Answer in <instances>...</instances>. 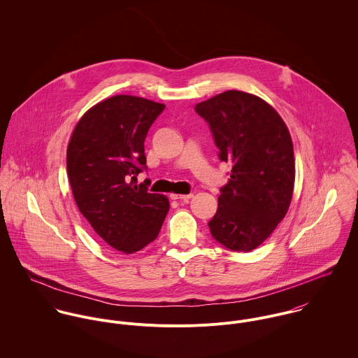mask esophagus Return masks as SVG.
I'll list each match as a JSON object with an SVG mask.
<instances>
[{
  "instance_id": "obj_1",
  "label": "esophagus",
  "mask_w": 358,
  "mask_h": 358,
  "mask_svg": "<svg viewBox=\"0 0 358 358\" xmlns=\"http://www.w3.org/2000/svg\"><path fill=\"white\" fill-rule=\"evenodd\" d=\"M172 200H180V201H189L193 199V194H171Z\"/></svg>"
}]
</instances>
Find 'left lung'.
Listing matches in <instances>:
<instances>
[{
    "label": "left lung",
    "instance_id": "left-lung-1",
    "mask_svg": "<svg viewBox=\"0 0 358 358\" xmlns=\"http://www.w3.org/2000/svg\"><path fill=\"white\" fill-rule=\"evenodd\" d=\"M208 122L220 161L231 164L208 226L227 250L250 252L284 219L294 193L295 159L289 131L263 99L226 91L196 104Z\"/></svg>",
    "mask_w": 358,
    "mask_h": 358
}]
</instances>
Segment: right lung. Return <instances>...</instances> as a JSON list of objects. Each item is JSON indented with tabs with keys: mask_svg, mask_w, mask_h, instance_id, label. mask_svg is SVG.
Returning a JSON list of instances; mask_svg holds the SVG:
<instances>
[{
	"mask_svg": "<svg viewBox=\"0 0 358 358\" xmlns=\"http://www.w3.org/2000/svg\"><path fill=\"white\" fill-rule=\"evenodd\" d=\"M165 104L117 95L91 107L67 146V175L80 212L111 248L124 254L154 241L169 210L136 176L146 169L145 139Z\"/></svg>",
	"mask_w": 358,
	"mask_h": 358,
	"instance_id": "obj_1",
	"label": "right lung"
}]
</instances>
